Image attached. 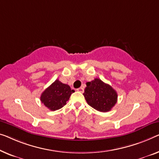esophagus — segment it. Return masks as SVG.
<instances>
[{
  "instance_id": "obj_1",
  "label": "esophagus",
  "mask_w": 159,
  "mask_h": 159,
  "mask_svg": "<svg viewBox=\"0 0 159 159\" xmlns=\"http://www.w3.org/2000/svg\"><path fill=\"white\" fill-rule=\"evenodd\" d=\"M77 91H79V92H80V93H84V88L80 87V88H79V89H77Z\"/></svg>"
}]
</instances>
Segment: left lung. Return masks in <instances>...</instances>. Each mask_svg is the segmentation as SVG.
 Returning <instances> with one entry per match:
<instances>
[{
  "instance_id": "obj_1",
  "label": "left lung",
  "mask_w": 159,
  "mask_h": 159,
  "mask_svg": "<svg viewBox=\"0 0 159 159\" xmlns=\"http://www.w3.org/2000/svg\"><path fill=\"white\" fill-rule=\"evenodd\" d=\"M84 96L89 106L101 112L111 111L118 98L116 91L99 79L86 83Z\"/></svg>"
}]
</instances>
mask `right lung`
Instances as JSON below:
<instances>
[{
    "label": "right lung",
    "mask_w": 159,
    "mask_h": 159,
    "mask_svg": "<svg viewBox=\"0 0 159 159\" xmlns=\"http://www.w3.org/2000/svg\"><path fill=\"white\" fill-rule=\"evenodd\" d=\"M74 92L68 85L57 79L43 92L41 101L48 109L56 111L66 105V101L69 100L70 95Z\"/></svg>",
    "instance_id": "obj_1"
}]
</instances>
